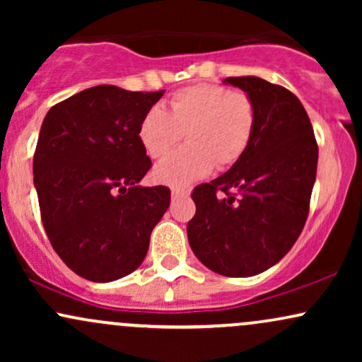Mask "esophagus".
Wrapping results in <instances>:
<instances>
[{"label": "esophagus", "mask_w": 362, "mask_h": 362, "mask_svg": "<svg viewBox=\"0 0 362 362\" xmlns=\"http://www.w3.org/2000/svg\"><path fill=\"white\" fill-rule=\"evenodd\" d=\"M190 190L187 189H172V199H180V197H189Z\"/></svg>", "instance_id": "esophagus-1"}]
</instances>
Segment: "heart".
<instances>
[{
  "label": "heart",
  "instance_id": "1",
  "mask_svg": "<svg viewBox=\"0 0 362 362\" xmlns=\"http://www.w3.org/2000/svg\"><path fill=\"white\" fill-rule=\"evenodd\" d=\"M255 127V107L243 91L219 85L178 90L168 112L153 107L139 124V141L148 156L160 160L186 134L189 143L153 170L158 184L185 187L209 175L214 163L230 167L247 151Z\"/></svg>",
  "mask_w": 362,
  "mask_h": 362
}]
</instances>
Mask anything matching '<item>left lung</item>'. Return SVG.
Returning a JSON list of instances; mask_svg holds the SVG:
<instances>
[{
  "instance_id": "left-lung-1",
  "label": "left lung",
  "mask_w": 362,
  "mask_h": 362,
  "mask_svg": "<svg viewBox=\"0 0 362 362\" xmlns=\"http://www.w3.org/2000/svg\"><path fill=\"white\" fill-rule=\"evenodd\" d=\"M255 107L242 158L194 189L187 224L192 252L213 272L250 277L276 265L301 235L317 178L318 146L305 107L284 86L257 76L226 78Z\"/></svg>"
}]
</instances>
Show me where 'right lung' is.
Masks as SVG:
<instances>
[{"label": "right lung", "instance_id": "1", "mask_svg": "<svg viewBox=\"0 0 362 362\" xmlns=\"http://www.w3.org/2000/svg\"><path fill=\"white\" fill-rule=\"evenodd\" d=\"M163 93L98 85L45 115L34 155L40 218L57 255L85 279L136 271L168 209V187L139 185L151 168L139 124Z\"/></svg>", "mask_w": 362, "mask_h": 362}]
</instances>
